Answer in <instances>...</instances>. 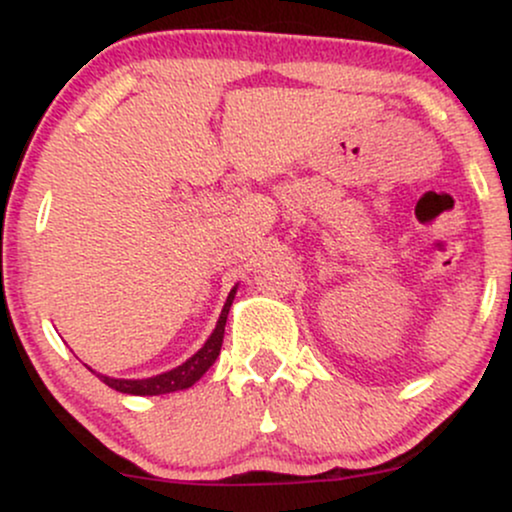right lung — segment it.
Here are the masks:
<instances>
[{"mask_svg": "<svg viewBox=\"0 0 512 512\" xmlns=\"http://www.w3.org/2000/svg\"><path fill=\"white\" fill-rule=\"evenodd\" d=\"M236 291H238V284L233 286L231 293H228L226 303H223V310L219 315V322H216L214 332L209 334V339L204 342L202 349L197 351V354H192L187 358L185 363H180V366L166 370V373H158V375H151V378H110V375H103V373H96V370H91V373H96L98 378L103 380L105 385L113 387L117 392H125V395H139V397H154V395H168V392H178V390H187V387H192L197 383L199 378H202L207 370L214 366L216 356L221 354V344H223V332H226V320H228V310H231L233 305V298H236Z\"/></svg>", "mask_w": 512, "mask_h": 512, "instance_id": "add662e5", "label": "right lung"}]
</instances>
